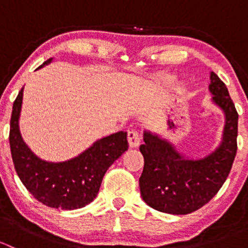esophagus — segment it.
<instances>
[{"label": "esophagus", "mask_w": 248, "mask_h": 248, "mask_svg": "<svg viewBox=\"0 0 248 248\" xmlns=\"http://www.w3.org/2000/svg\"><path fill=\"white\" fill-rule=\"evenodd\" d=\"M127 139H128V144L131 147H138L140 144H141V138H140V134L138 131H134V129H132V131L128 132V137H127Z\"/></svg>", "instance_id": "obj_1"}]
</instances>
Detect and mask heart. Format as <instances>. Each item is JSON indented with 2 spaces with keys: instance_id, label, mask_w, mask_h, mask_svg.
Listing matches in <instances>:
<instances>
[{
  "instance_id": "obj_1",
  "label": "heart",
  "mask_w": 248,
  "mask_h": 248,
  "mask_svg": "<svg viewBox=\"0 0 248 248\" xmlns=\"http://www.w3.org/2000/svg\"><path fill=\"white\" fill-rule=\"evenodd\" d=\"M171 80H172V79H171L170 77H161V78H159V81H161L163 85L170 84Z\"/></svg>"
}]
</instances>
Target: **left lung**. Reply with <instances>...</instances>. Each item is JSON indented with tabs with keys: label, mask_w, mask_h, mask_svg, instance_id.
Returning <instances> with one entry per match:
<instances>
[{
	"label": "left lung",
	"mask_w": 248,
	"mask_h": 248,
	"mask_svg": "<svg viewBox=\"0 0 248 248\" xmlns=\"http://www.w3.org/2000/svg\"><path fill=\"white\" fill-rule=\"evenodd\" d=\"M209 90L212 103L224 114L218 146L202 158H188L169 140L144 131V169L139 179L142 201L157 211L187 215L201 209L219 191L231 171L237 145V115L224 82L211 72Z\"/></svg>",
	"instance_id": "obj_1"
}]
</instances>
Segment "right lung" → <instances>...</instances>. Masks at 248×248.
<instances>
[{"label":"right lung","instance_id":"1","mask_svg":"<svg viewBox=\"0 0 248 248\" xmlns=\"http://www.w3.org/2000/svg\"><path fill=\"white\" fill-rule=\"evenodd\" d=\"M49 59L38 68L49 64ZM24 87L14 101L11 117L9 145L14 168L27 191L42 204L61 210H76L97 197L108 168L128 150L127 132H117L94 141L74 158L47 162L31 151L22 139L19 119Z\"/></svg>","mask_w":248,"mask_h":248}]
</instances>
